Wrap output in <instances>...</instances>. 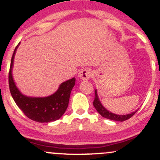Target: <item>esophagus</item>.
Instances as JSON below:
<instances>
[{
    "label": "esophagus",
    "mask_w": 160,
    "mask_h": 160,
    "mask_svg": "<svg viewBox=\"0 0 160 160\" xmlns=\"http://www.w3.org/2000/svg\"><path fill=\"white\" fill-rule=\"evenodd\" d=\"M92 73L89 69H83L78 74V78L82 80H88L91 78Z\"/></svg>",
    "instance_id": "1"
}]
</instances>
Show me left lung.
I'll use <instances>...</instances> for the list:
<instances>
[{
  "label": "left lung",
  "instance_id": "left-lung-1",
  "mask_svg": "<svg viewBox=\"0 0 160 160\" xmlns=\"http://www.w3.org/2000/svg\"><path fill=\"white\" fill-rule=\"evenodd\" d=\"M93 105H94V107L95 109H96V111H98V113L102 116V117H104V118H107V119H109V120H114V121H120V122H122V121H125L128 120V119L131 118V117L138 111L137 110V111H134L132 113H128V114H126V115L115 114V113H111V112L108 111L107 109H105V108L103 107V105H102V103L100 102V101H99L96 89H95V99H94V102H93Z\"/></svg>",
  "mask_w": 160,
  "mask_h": 160
}]
</instances>
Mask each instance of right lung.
I'll list each match as a JSON object with an SVG mask.
<instances>
[{
	"label": "right lung",
	"instance_id": "add662e5",
	"mask_svg": "<svg viewBox=\"0 0 160 160\" xmlns=\"http://www.w3.org/2000/svg\"><path fill=\"white\" fill-rule=\"evenodd\" d=\"M19 43L12 54L9 72V86L12 98L24 114L31 120L38 122H49L58 120L68 106L71 92L75 85V78L62 82L58 90L49 96L36 98L22 94L16 87L12 75L14 56Z\"/></svg>",
	"mask_w": 160,
	"mask_h": 160
}]
</instances>
